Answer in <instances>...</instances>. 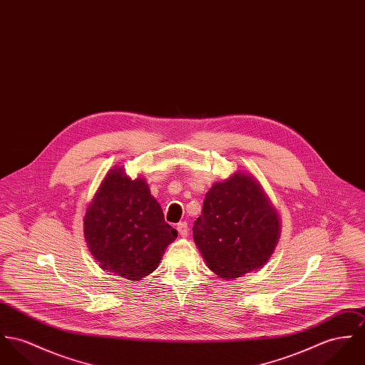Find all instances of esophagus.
<instances>
[{
    "instance_id": "obj_1",
    "label": "esophagus",
    "mask_w": 365,
    "mask_h": 365,
    "mask_svg": "<svg viewBox=\"0 0 365 365\" xmlns=\"http://www.w3.org/2000/svg\"><path fill=\"white\" fill-rule=\"evenodd\" d=\"M176 229H178V232H179V235H180L182 237H186V236L189 235V226H187V222H180V224H178Z\"/></svg>"
}]
</instances>
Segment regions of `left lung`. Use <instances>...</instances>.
<instances>
[{
  "mask_svg": "<svg viewBox=\"0 0 365 365\" xmlns=\"http://www.w3.org/2000/svg\"><path fill=\"white\" fill-rule=\"evenodd\" d=\"M279 235L277 210L246 172H235L212 185L193 226L195 242L208 268L226 281L265 265Z\"/></svg>",
  "mask_w": 365,
  "mask_h": 365,
  "instance_id": "1",
  "label": "left lung"
}]
</instances>
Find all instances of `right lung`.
<instances>
[{"label":"right lung","instance_id":"1","mask_svg":"<svg viewBox=\"0 0 365 365\" xmlns=\"http://www.w3.org/2000/svg\"><path fill=\"white\" fill-rule=\"evenodd\" d=\"M83 230L100 267L129 281L151 274L178 237L147 182L130 179L118 165L108 170L88 204Z\"/></svg>","mask_w":365,"mask_h":365}]
</instances>
